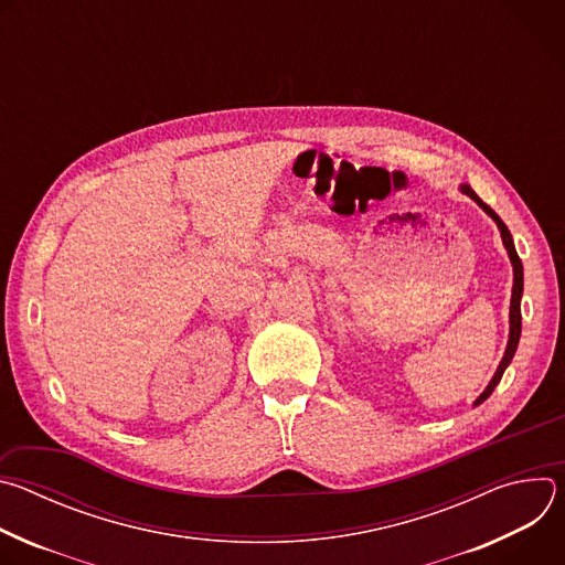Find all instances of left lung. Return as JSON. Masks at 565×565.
I'll return each instance as SVG.
<instances>
[{"instance_id": "8db88e82", "label": "left lung", "mask_w": 565, "mask_h": 565, "mask_svg": "<svg viewBox=\"0 0 565 565\" xmlns=\"http://www.w3.org/2000/svg\"><path fill=\"white\" fill-rule=\"evenodd\" d=\"M460 192L462 194H467V196H471L482 210H486L494 221H497V225H499V230H501V236H503V246L508 248V255H510V259H512V266H514V286H512V303H510V340H508V349H505V355H503V360H501V364H499V369H497V373H494V377H492V382L488 384V388L482 391L480 395H478V399H476V405H480V402H486L490 395H492V391L497 388V384L501 382V377H503V373H505V369H508V364L512 362V358H514V353H516V347H519V338H521V295H523V264H521V259H519V255H516V248H514V241H512V234H510V230H508V225L501 221V216L488 205V203H482L480 199H478V194L469 188V185H460Z\"/></svg>"}]
</instances>
